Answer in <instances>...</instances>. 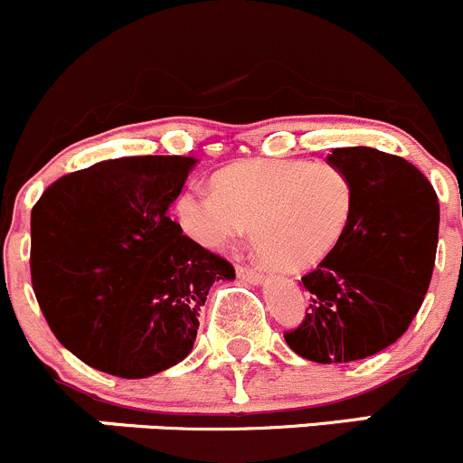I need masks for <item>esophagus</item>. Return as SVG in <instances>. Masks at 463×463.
Here are the masks:
<instances>
[{
    "mask_svg": "<svg viewBox=\"0 0 463 463\" xmlns=\"http://www.w3.org/2000/svg\"><path fill=\"white\" fill-rule=\"evenodd\" d=\"M237 276L246 282H253V285H262L264 282V273L260 271V269L244 267V264H240V267H237Z\"/></svg>",
    "mask_w": 463,
    "mask_h": 463,
    "instance_id": "34e87169",
    "label": "esophagus"
}]
</instances>
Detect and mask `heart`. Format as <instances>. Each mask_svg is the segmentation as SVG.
Listing matches in <instances>:
<instances>
[{
  "label": "heart",
  "instance_id": "obj_1",
  "mask_svg": "<svg viewBox=\"0 0 463 463\" xmlns=\"http://www.w3.org/2000/svg\"><path fill=\"white\" fill-rule=\"evenodd\" d=\"M213 192L178 196L176 217L185 235L219 250L250 228L260 258L285 271L326 260L353 214L351 181L330 163L244 160L222 169Z\"/></svg>",
  "mask_w": 463,
  "mask_h": 463
}]
</instances>
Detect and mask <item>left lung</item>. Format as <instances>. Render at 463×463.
Masks as SVG:
<instances>
[{
  "instance_id": "obj_1",
  "label": "left lung",
  "mask_w": 463,
  "mask_h": 463,
  "mask_svg": "<svg viewBox=\"0 0 463 463\" xmlns=\"http://www.w3.org/2000/svg\"><path fill=\"white\" fill-rule=\"evenodd\" d=\"M327 163L351 181L353 214L332 253L300 278L309 312L285 341L305 360L341 364L384 351L423 305L439 199L414 165L371 146L332 149Z\"/></svg>"
}]
</instances>
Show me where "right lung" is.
Here are the masks:
<instances>
[{
    "label": "right lung",
    "mask_w": 463,
    "mask_h": 463,
    "mask_svg": "<svg viewBox=\"0 0 463 463\" xmlns=\"http://www.w3.org/2000/svg\"><path fill=\"white\" fill-rule=\"evenodd\" d=\"M196 158L133 156L58 178L31 210V282L56 339L137 380L192 353L201 305L235 269L167 217Z\"/></svg>",
    "instance_id": "add662e5"
}]
</instances>
